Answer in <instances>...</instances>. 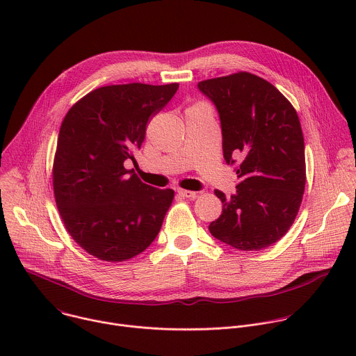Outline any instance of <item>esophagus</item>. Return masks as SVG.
Wrapping results in <instances>:
<instances>
[{
    "label": "esophagus",
    "mask_w": 356,
    "mask_h": 356,
    "mask_svg": "<svg viewBox=\"0 0 356 356\" xmlns=\"http://www.w3.org/2000/svg\"><path fill=\"white\" fill-rule=\"evenodd\" d=\"M177 193H179V195L186 197V198H194L195 194H197L195 191H190V190H184V188H179Z\"/></svg>",
    "instance_id": "obj_1"
}]
</instances>
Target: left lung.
<instances>
[{
	"label": "left lung",
	"mask_w": 356,
	"mask_h": 356,
	"mask_svg": "<svg viewBox=\"0 0 356 356\" xmlns=\"http://www.w3.org/2000/svg\"><path fill=\"white\" fill-rule=\"evenodd\" d=\"M220 115L222 152L235 166L236 193L220 190L222 214L211 235L241 250H261L291 227L306 187L304 138L290 101L269 81L239 72L198 83Z\"/></svg>",
	"instance_id": "left-lung-1"
}]
</instances>
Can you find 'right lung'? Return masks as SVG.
<instances>
[{"instance_id": "add662e5", "label": "right lung", "mask_w": 356, "mask_h": 356, "mask_svg": "<svg viewBox=\"0 0 356 356\" xmlns=\"http://www.w3.org/2000/svg\"><path fill=\"white\" fill-rule=\"evenodd\" d=\"M179 88L177 83L106 86L69 110L58 138L54 191L63 224L90 255L122 262L158 236L175 191L156 188L124 168L135 161L147 121Z\"/></svg>"}]
</instances>
